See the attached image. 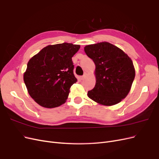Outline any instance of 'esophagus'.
<instances>
[{
	"label": "esophagus",
	"instance_id": "34e87169",
	"mask_svg": "<svg viewBox=\"0 0 159 159\" xmlns=\"http://www.w3.org/2000/svg\"><path fill=\"white\" fill-rule=\"evenodd\" d=\"M86 73H84L83 76H80V79L81 80H84L85 79V77H86Z\"/></svg>",
	"mask_w": 159,
	"mask_h": 159
}]
</instances>
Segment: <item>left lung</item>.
I'll return each mask as SVG.
<instances>
[{
  "instance_id": "obj_1",
  "label": "left lung",
  "mask_w": 159,
  "mask_h": 159,
  "mask_svg": "<svg viewBox=\"0 0 159 159\" xmlns=\"http://www.w3.org/2000/svg\"><path fill=\"white\" fill-rule=\"evenodd\" d=\"M84 52L96 65V85L88 92V96L107 106L120 102L130 92L135 78L131 59L107 42L86 46Z\"/></svg>"
}]
</instances>
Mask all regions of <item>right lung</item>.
Here are the masks:
<instances>
[{"label":"right lung","mask_w":159,"mask_h":159,"mask_svg":"<svg viewBox=\"0 0 159 159\" xmlns=\"http://www.w3.org/2000/svg\"><path fill=\"white\" fill-rule=\"evenodd\" d=\"M80 45L64 43L48 45L29 60L23 80L29 95L40 106L54 108L66 102L77 79L72 57Z\"/></svg>","instance_id":"right-lung-1"}]
</instances>
